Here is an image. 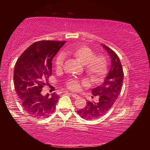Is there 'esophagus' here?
Wrapping results in <instances>:
<instances>
[{
  "instance_id": "obj_1",
  "label": "esophagus",
  "mask_w": 150,
  "mask_h": 150,
  "mask_svg": "<svg viewBox=\"0 0 150 150\" xmlns=\"http://www.w3.org/2000/svg\"><path fill=\"white\" fill-rule=\"evenodd\" d=\"M70 94H71V95L73 98H78V97H79V95H76V94H74V93H71Z\"/></svg>"
}]
</instances>
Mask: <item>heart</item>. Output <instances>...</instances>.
Segmentation results:
<instances>
[{"instance_id":"1","label":"heart","mask_w":150,"mask_h":150,"mask_svg":"<svg viewBox=\"0 0 150 150\" xmlns=\"http://www.w3.org/2000/svg\"><path fill=\"white\" fill-rule=\"evenodd\" d=\"M63 54L75 57L84 64L87 75L93 82L98 83L103 79L108 69V62L103 55H95L94 51L86 45L67 48ZM64 55L60 53L55 58V65L57 69H61L64 62ZM67 87L72 91H79L81 88L79 81L75 79L69 80Z\"/></svg>"}]
</instances>
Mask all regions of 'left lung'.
Listing matches in <instances>:
<instances>
[{"label": "left lung", "mask_w": 150, "mask_h": 150, "mask_svg": "<svg viewBox=\"0 0 150 150\" xmlns=\"http://www.w3.org/2000/svg\"><path fill=\"white\" fill-rule=\"evenodd\" d=\"M103 47L110 55L111 66L103 84L91 89L93 96L99 97L98 102L88 101L85 108L77 110L81 118L88 120L100 118L110 110L120 95L123 83L124 72L118 56L105 44Z\"/></svg>", "instance_id": "1"}]
</instances>
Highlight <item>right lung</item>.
<instances>
[{
	"mask_svg": "<svg viewBox=\"0 0 150 150\" xmlns=\"http://www.w3.org/2000/svg\"><path fill=\"white\" fill-rule=\"evenodd\" d=\"M66 41L34 42L18 59L14 70L15 91L24 110L38 119L54 112L59 96L42 95L43 87L52 73V59Z\"/></svg>",
	"mask_w": 150,
	"mask_h": 150,
	"instance_id": "1",
	"label": "right lung"
}]
</instances>
